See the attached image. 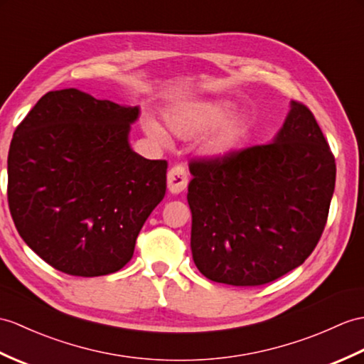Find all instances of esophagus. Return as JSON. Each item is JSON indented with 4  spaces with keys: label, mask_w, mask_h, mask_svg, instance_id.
Segmentation results:
<instances>
[{
    "label": "esophagus",
    "mask_w": 364,
    "mask_h": 364,
    "mask_svg": "<svg viewBox=\"0 0 364 364\" xmlns=\"http://www.w3.org/2000/svg\"><path fill=\"white\" fill-rule=\"evenodd\" d=\"M189 176L183 166H173L167 172V188L172 193H180L188 188Z\"/></svg>",
    "instance_id": "34e87169"
}]
</instances>
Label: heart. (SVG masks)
Masks as SVG:
<instances>
[{"mask_svg":"<svg viewBox=\"0 0 364 364\" xmlns=\"http://www.w3.org/2000/svg\"><path fill=\"white\" fill-rule=\"evenodd\" d=\"M231 113L232 105L230 102L208 100L167 113L166 122L168 129L181 136H192L213 128L203 142V150L210 155H223L237 147L247 133V122L243 117H230ZM142 127L150 138L158 142H167V133L156 121L147 117Z\"/></svg>","mask_w":364,"mask_h":364,"instance_id":"heart-1","label":"heart"}]
</instances>
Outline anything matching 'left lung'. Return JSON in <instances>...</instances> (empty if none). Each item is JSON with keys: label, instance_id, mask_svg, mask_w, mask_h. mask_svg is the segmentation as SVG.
I'll list each match as a JSON object with an SVG mask.
<instances>
[{"label": "left lung", "instance_id": "obj_1", "mask_svg": "<svg viewBox=\"0 0 364 364\" xmlns=\"http://www.w3.org/2000/svg\"><path fill=\"white\" fill-rule=\"evenodd\" d=\"M191 250L203 276L255 287L304 264L324 231L335 189L331 147L296 100L264 146L191 161Z\"/></svg>", "mask_w": 364, "mask_h": 364}]
</instances>
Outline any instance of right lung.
<instances>
[{
	"label": "right lung",
	"mask_w": 364,
	"mask_h": 364,
	"mask_svg": "<svg viewBox=\"0 0 364 364\" xmlns=\"http://www.w3.org/2000/svg\"><path fill=\"white\" fill-rule=\"evenodd\" d=\"M139 107L75 88L49 91L16 127L7 200L16 231L46 264L71 276L119 272L166 193L167 163L129 142Z\"/></svg>",
	"instance_id": "obj_1"
}]
</instances>
